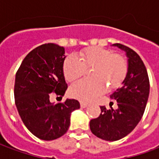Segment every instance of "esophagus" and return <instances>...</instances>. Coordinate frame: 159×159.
<instances>
[{
  "instance_id": "esophagus-1",
  "label": "esophagus",
  "mask_w": 159,
  "mask_h": 159,
  "mask_svg": "<svg viewBox=\"0 0 159 159\" xmlns=\"http://www.w3.org/2000/svg\"><path fill=\"white\" fill-rule=\"evenodd\" d=\"M80 105H81V107H82V108H85V107H88V104L84 103V102H81Z\"/></svg>"
}]
</instances>
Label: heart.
Returning <instances> with one entry per match:
<instances>
[{
  "instance_id": "obj_1",
  "label": "heart",
  "mask_w": 159,
  "mask_h": 159,
  "mask_svg": "<svg viewBox=\"0 0 159 159\" xmlns=\"http://www.w3.org/2000/svg\"><path fill=\"white\" fill-rule=\"evenodd\" d=\"M80 59L74 55L66 57L63 72L68 82H74L85 75L86 68L93 69L91 76L95 78L83 79L70 86V96L84 102H89L101 95L107 89H117L123 83L128 72L125 58L111 50L91 47L79 52Z\"/></svg>"
}]
</instances>
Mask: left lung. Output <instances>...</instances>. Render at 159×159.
<instances>
[{
    "instance_id": "left-lung-1",
    "label": "left lung",
    "mask_w": 159,
    "mask_h": 159,
    "mask_svg": "<svg viewBox=\"0 0 159 159\" xmlns=\"http://www.w3.org/2000/svg\"><path fill=\"white\" fill-rule=\"evenodd\" d=\"M126 52L128 72L122 86L111 94L116 100L117 109L107 110L100 107L101 113L90 121L91 132L100 139L115 141L128 135L136 127L143 116L149 96V78L140 57L129 47L115 43Z\"/></svg>"
}]
</instances>
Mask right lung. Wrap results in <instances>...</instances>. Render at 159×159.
<instances>
[{"label":"right lung","mask_w":159,"mask_h":159,"mask_svg":"<svg viewBox=\"0 0 159 159\" xmlns=\"http://www.w3.org/2000/svg\"><path fill=\"white\" fill-rule=\"evenodd\" d=\"M63 47L48 43L30 52L15 76V105L23 123L31 133L43 140L58 139L67 132L70 114L79 109L76 100L52 103V93L63 96L67 84L63 72L66 59Z\"/></svg>","instance_id":"add662e5"}]
</instances>
